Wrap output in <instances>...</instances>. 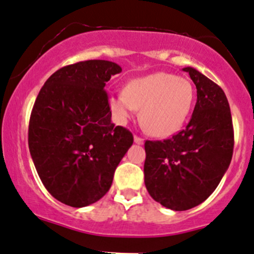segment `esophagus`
Listing matches in <instances>:
<instances>
[{
    "mask_svg": "<svg viewBox=\"0 0 254 254\" xmlns=\"http://www.w3.org/2000/svg\"><path fill=\"white\" fill-rule=\"evenodd\" d=\"M134 141H135L136 144H144V139L138 135H134Z\"/></svg>",
    "mask_w": 254,
    "mask_h": 254,
    "instance_id": "1",
    "label": "esophagus"
}]
</instances>
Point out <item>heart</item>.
Segmentation results:
<instances>
[{
  "label": "heart",
  "instance_id": "1",
  "mask_svg": "<svg viewBox=\"0 0 254 254\" xmlns=\"http://www.w3.org/2000/svg\"><path fill=\"white\" fill-rule=\"evenodd\" d=\"M195 100L192 83L185 77L155 72L131 79L124 92L113 93L109 105L119 123L140 110L141 125L150 135L170 136L181 129Z\"/></svg>",
  "mask_w": 254,
  "mask_h": 254
}]
</instances>
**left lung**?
I'll return each instance as SVG.
<instances>
[{"label":"left lung","instance_id":"1","mask_svg":"<svg viewBox=\"0 0 254 254\" xmlns=\"http://www.w3.org/2000/svg\"><path fill=\"white\" fill-rule=\"evenodd\" d=\"M184 70L197 90L190 123L172 138L144 144L148 192L176 211L192 209L214 192L227 172L234 148L232 114L224 91L195 68Z\"/></svg>","mask_w":254,"mask_h":254}]
</instances>
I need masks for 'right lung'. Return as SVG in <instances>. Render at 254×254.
<instances>
[{
  "label": "right lung",
  "mask_w": 254,
  "mask_h": 254,
  "mask_svg": "<svg viewBox=\"0 0 254 254\" xmlns=\"http://www.w3.org/2000/svg\"><path fill=\"white\" fill-rule=\"evenodd\" d=\"M120 72L119 64L100 59L65 65L47 79L35 100L31 158L45 189L68 206L99 201L134 141L129 130L111 123L104 90Z\"/></svg>",
  "instance_id": "right-lung-1"
}]
</instances>
